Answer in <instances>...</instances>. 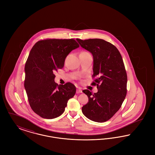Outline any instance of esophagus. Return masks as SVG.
Masks as SVG:
<instances>
[{
	"mask_svg": "<svg viewBox=\"0 0 155 155\" xmlns=\"http://www.w3.org/2000/svg\"><path fill=\"white\" fill-rule=\"evenodd\" d=\"M76 93L77 94H80V93H82V90L80 89H77V91H76Z\"/></svg>",
	"mask_w": 155,
	"mask_h": 155,
	"instance_id": "1",
	"label": "esophagus"
}]
</instances>
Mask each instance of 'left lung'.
<instances>
[{
  "label": "left lung",
  "instance_id": "1",
  "mask_svg": "<svg viewBox=\"0 0 155 155\" xmlns=\"http://www.w3.org/2000/svg\"><path fill=\"white\" fill-rule=\"evenodd\" d=\"M81 47L92 54L94 58L92 83L97 92L83 90L88 102L82 107L89 120L103 123L110 119L120 109L127 94V75L121 55L117 48L102 39H77Z\"/></svg>",
  "mask_w": 155,
  "mask_h": 155
}]
</instances>
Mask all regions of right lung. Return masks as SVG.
Wrapping results in <instances>:
<instances>
[{
    "mask_svg": "<svg viewBox=\"0 0 155 155\" xmlns=\"http://www.w3.org/2000/svg\"><path fill=\"white\" fill-rule=\"evenodd\" d=\"M79 46L74 39H47L31 49L25 66L24 87L31 109L41 117H59L74 96L75 85L71 82L59 85L54 73L63 67L67 56Z\"/></svg>",
    "mask_w": 155,
    "mask_h": 155,
    "instance_id": "obj_1",
    "label": "right lung"
}]
</instances>
